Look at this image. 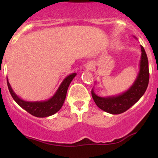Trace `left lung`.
Listing matches in <instances>:
<instances>
[{"mask_svg": "<svg viewBox=\"0 0 158 158\" xmlns=\"http://www.w3.org/2000/svg\"><path fill=\"white\" fill-rule=\"evenodd\" d=\"M141 48V59L140 62V71L134 84L124 93L118 96L101 97L94 93H91L96 106L103 111L111 114H120L127 111L142 97L148 88L149 82V67L148 59L143 46Z\"/></svg>", "mask_w": 158, "mask_h": 158, "instance_id": "obj_1", "label": "left lung"}]
</instances>
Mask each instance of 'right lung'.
I'll use <instances>...</instances> for the list:
<instances>
[{
	"label": "right lung",
	"instance_id": "right-lung-1",
	"mask_svg": "<svg viewBox=\"0 0 158 158\" xmlns=\"http://www.w3.org/2000/svg\"><path fill=\"white\" fill-rule=\"evenodd\" d=\"M76 76V73H72L64 79L61 85H59V89L56 92L53 96H52L49 99L45 101H35V102H30V101H25L21 99L16 95L10 86L7 79V87H8L9 92L13 97L14 100L24 110L35 116L36 117H47V116H52L57 113L63 105L65 102V97H66L67 90H68L69 85L71 83L72 80L74 79Z\"/></svg>",
	"mask_w": 158,
	"mask_h": 158
}]
</instances>
